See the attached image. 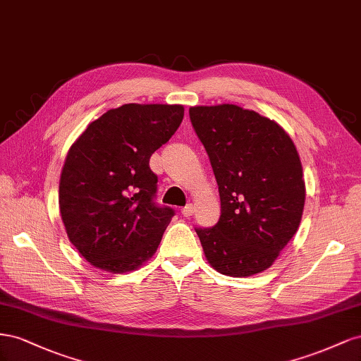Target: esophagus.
<instances>
[{
  "label": "esophagus",
  "instance_id": "esophagus-1",
  "mask_svg": "<svg viewBox=\"0 0 361 361\" xmlns=\"http://www.w3.org/2000/svg\"><path fill=\"white\" fill-rule=\"evenodd\" d=\"M181 213H183V216H186V218H189V216L193 214V205H192V204H188L186 207L181 209Z\"/></svg>",
  "mask_w": 361,
  "mask_h": 361
}]
</instances>
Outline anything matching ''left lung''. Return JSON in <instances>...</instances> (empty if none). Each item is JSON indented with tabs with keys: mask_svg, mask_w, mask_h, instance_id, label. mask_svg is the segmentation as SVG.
Returning <instances> with one entry per match:
<instances>
[{
	"mask_svg": "<svg viewBox=\"0 0 361 361\" xmlns=\"http://www.w3.org/2000/svg\"><path fill=\"white\" fill-rule=\"evenodd\" d=\"M192 127L219 186L221 218L197 226L209 263L224 275L269 267L300 226L305 183L289 135L275 121L234 104L190 107Z\"/></svg>",
	"mask_w": 361,
	"mask_h": 361,
	"instance_id": "1",
	"label": "left lung"
}]
</instances>
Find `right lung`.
Returning <instances> with one entry per match:
<instances>
[{
    "label": "right lung",
    "instance_id": "add662e5",
    "mask_svg": "<svg viewBox=\"0 0 361 361\" xmlns=\"http://www.w3.org/2000/svg\"><path fill=\"white\" fill-rule=\"evenodd\" d=\"M183 106L123 104L89 123L71 147L59 186L71 243L102 271L136 269L175 214L156 202L149 159L178 130Z\"/></svg>",
    "mask_w": 361,
    "mask_h": 361
}]
</instances>
